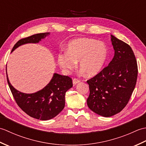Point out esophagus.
Here are the masks:
<instances>
[{"instance_id": "obj_1", "label": "esophagus", "mask_w": 146, "mask_h": 146, "mask_svg": "<svg viewBox=\"0 0 146 146\" xmlns=\"http://www.w3.org/2000/svg\"><path fill=\"white\" fill-rule=\"evenodd\" d=\"M80 82V80H78V79H77V78H74V79L73 80V83L74 85L77 84V83H79Z\"/></svg>"}]
</instances>
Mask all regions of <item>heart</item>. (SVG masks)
Instances as JSON below:
<instances>
[{"instance_id": "obj_1", "label": "heart", "mask_w": 146, "mask_h": 146, "mask_svg": "<svg viewBox=\"0 0 146 146\" xmlns=\"http://www.w3.org/2000/svg\"><path fill=\"white\" fill-rule=\"evenodd\" d=\"M108 51L104 42L91 38H79L68 43L66 52L58 54V62L65 72L74 70L76 63L88 76L98 73L103 68Z\"/></svg>"}]
</instances>
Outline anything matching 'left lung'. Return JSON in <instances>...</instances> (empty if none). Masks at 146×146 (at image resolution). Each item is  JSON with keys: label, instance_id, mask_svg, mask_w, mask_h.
I'll return each instance as SVG.
<instances>
[{"label": "left lung", "instance_id": "8db88e82", "mask_svg": "<svg viewBox=\"0 0 146 146\" xmlns=\"http://www.w3.org/2000/svg\"><path fill=\"white\" fill-rule=\"evenodd\" d=\"M115 50L109 64L86 81L90 95L87 105L100 115L111 117L122 111L128 104L137 82V60L131 46L111 36Z\"/></svg>", "mask_w": 146, "mask_h": 146}]
</instances>
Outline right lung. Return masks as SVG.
<instances>
[{"label":"right lung","instance_id":"right-lung-1","mask_svg":"<svg viewBox=\"0 0 146 146\" xmlns=\"http://www.w3.org/2000/svg\"><path fill=\"white\" fill-rule=\"evenodd\" d=\"M49 35V33H39L19 40L12 51L26 43L38 42ZM6 75L9 86L18 106L30 117L42 120L52 119L61 112L64 107L65 94L73 86L72 79L70 76L54 73L51 82L41 90L26 94L15 90L9 82L7 73Z\"/></svg>","mask_w":146,"mask_h":146}]
</instances>
